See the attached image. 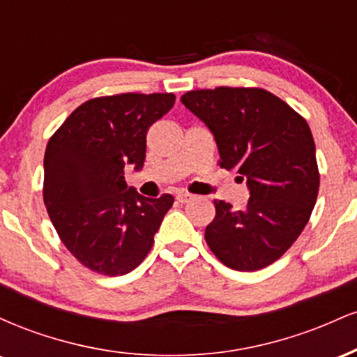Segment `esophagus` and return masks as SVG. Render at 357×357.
<instances>
[{"label":"esophagus","mask_w":357,"mask_h":357,"mask_svg":"<svg viewBox=\"0 0 357 357\" xmlns=\"http://www.w3.org/2000/svg\"><path fill=\"white\" fill-rule=\"evenodd\" d=\"M192 198H195V196L190 195V192H178V195H176V199H178L179 203H188L191 202Z\"/></svg>","instance_id":"34e87169"}]
</instances>
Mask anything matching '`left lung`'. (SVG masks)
<instances>
[{"mask_svg":"<svg viewBox=\"0 0 357 357\" xmlns=\"http://www.w3.org/2000/svg\"><path fill=\"white\" fill-rule=\"evenodd\" d=\"M181 102L215 136L220 166L247 179L245 210L215 199L204 240L223 265L240 272L268 267L305 228L319 192L310 127L264 89L191 90Z\"/></svg>","mask_w":357,"mask_h":357,"instance_id":"1","label":"left lung"}]
</instances>
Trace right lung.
<instances>
[{"instance_id": "obj_1", "label": "right lung", "mask_w": 357, "mask_h": 357, "mask_svg": "<svg viewBox=\"0 0 357 357\" xmlns=\"http://www.w3.org/2000/svg\"><path fill=\"white\" fill-rule=\"evenodd\" d=\"M174 93H119L77 107L45 151L43 202L61 243L102 275L129 273L144 260L174 198L127 188L124 167L141 169L149 127Z\"/></svg>"}]
</instances>
